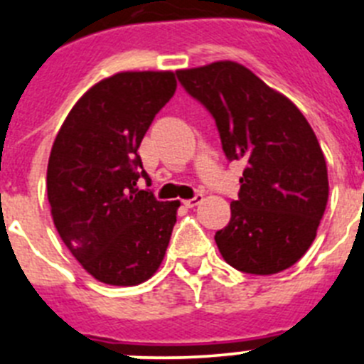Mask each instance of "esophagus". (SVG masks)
Instances as JSON below:
<instances>
[{
	"label": "esophagus",
	"instance_id": "esophagus-1",
	"mask_svg": "<svg viewBox=\"0 0 364 364\" xmlns=\"http://www.w3.org/2000/svg\"><path fill=\"white\" fill-rule=\"evenodd\" d=\"M202 200H204V197H202L200 193H197V195H195V197H193V198H188V200H182V204H184L186 208H195V205L200 204Z\"/></svg>",
	"mask_w": 364,
	"mask_h": 364
}]
</instances>
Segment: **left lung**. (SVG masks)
<instances>
[{
  "mask_svg": "<svg viewBox=\"0 0 364 364\" xmlns=\"http://www.w3.org/2000/svg\"><path fill=\"white\" fill-rule=\"evenodd\" d=\"M176 78L213 114L228 159L246 162L230 224L215 235L220 255L253 275L294 266L328 202L326 160L308 120L237 62L180 69Z\"/></svg>",
  "mask_w": 364,
  "mask_h": 364,
  "instance_id": "1",
  "label": "left lung"
}]
</instances>
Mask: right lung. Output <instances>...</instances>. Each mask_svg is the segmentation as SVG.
<instances>
[{"label": "right lung", "instance_id": "add662e5", "mask_svg": "<svg viewBox=\"0 0 364 364\" xmlns=\"http://www.w3.org/2000/svg\"><path fill=\"white\" fill-rule=\"evenodd\" d=\"M171 70H125L74 104L53 144L47 197L54 226L82 268L100 282L136 286L166 255L180 202L136 189L138 147L171 100Z\"/></svg>", "mask_w": 364, "mask_h": 364}]
</instances>
